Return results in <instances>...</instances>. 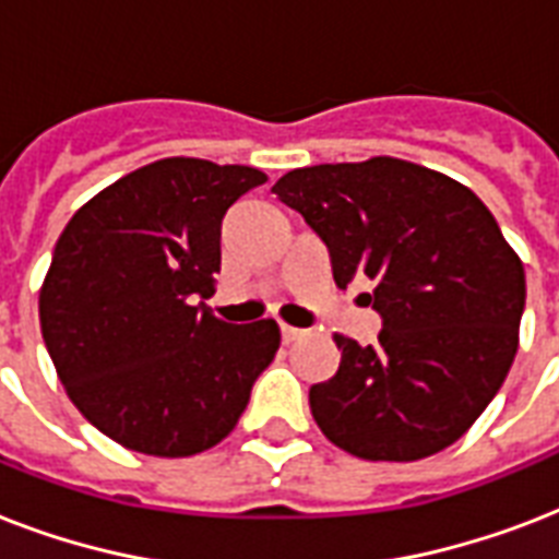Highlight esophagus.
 <instances>
[{
	"label": "esophagus",
	"instance_id": "1",
	"mask_svg": "<svg viewBox=\"0 0 559 559\" xmlns=\"http://www.w3.org/2000/svg\"><path fill=\"white\" fill-rule=\"evenodd\" d=\"M305 331H298V328H289V324H281V340L284 342H296Z\"/></svg>",
	"mask_w": 559,
	"mask_h": 559
}]
</instances>
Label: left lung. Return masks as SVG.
<instances>
[{
	"instance_id": "1",
	"label": "left lung",
	"mask_w": 559,
	"mask_h": 559,
	"mask_svg": "<svg viewBox=\"0 0 559 559\" xmlns=\"http://www.w3.org/2000/svg\"><path fill=\"white\" fill-rule=\"evenodd\" d=\"M331 252L336 287L366 293L373 345L333 336L340 371L310 389L316 424L366 461H417L455 443L511 371L525 270L476 193L438 170L373 156L289 170L272 186Z\"/></svg>"
}]
</instances>
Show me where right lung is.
I'll use <instances>...</instances> for the list:
<instances>
[{
	"label": "right lung",
	"mask_w": 559,
	"mask_h": 559,
	"mask_svg": "<svg viewBox=\"0 0 559 559\" xmlns=\"http://www.w3.org/2000/svg\"><path fill=\"white\" fill-rule=\"evenodd\" d=\"M266 174L159 159L92 197L57 240L39 328L78 412L127 450L186 459L237 426L278 324L219 322V226Z\"/></svg>",
	"instance_id": "right-lung-1"
}]
</instances>
